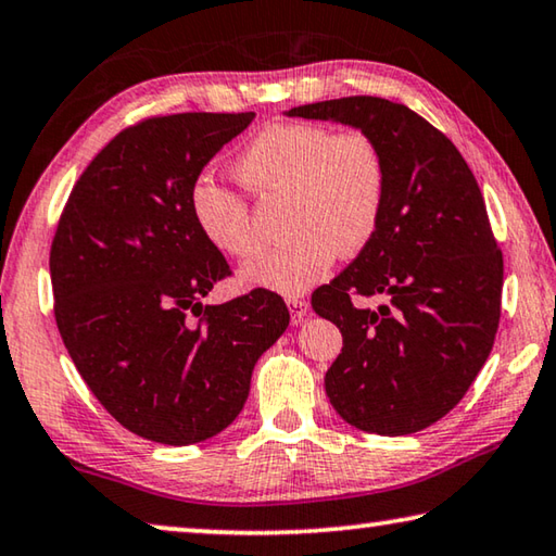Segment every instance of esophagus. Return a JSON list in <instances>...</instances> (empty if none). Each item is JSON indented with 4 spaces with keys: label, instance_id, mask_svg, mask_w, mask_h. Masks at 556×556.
<instances>
[{
    "label": "esophagus",
    "instance_id": "obj_1",
    "mask_svg": "<svg viewBox=\"0 0 556 556\" xmlns=\"http://www.w3.org/2000/svg\"><path fill=\"white\" fill-rule=\"evenodd\" d=\"M287 304H289V312H291V324H294V326L304 324V318L308 314V301L301 299V296H289Z\"/></svg>",
    "mask_w": 556,
    "mask_h": 556
}]
</instances>
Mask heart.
Returning <instances> with one entry per match:
<instances>
[{
	"instance_id": "heart-1",
	"label": "heart",
	"mask_w": 556,
	"mask_h": 556,
	"mask_svg": "<svg viewBox=\"0 0 556 556\" xmlns=\"http://www.w3.org/2000/svg\"><path fill=\"white\" fill-rule=\"evenodd\" d=\"M235 172L257 195H287V232L294 235L242 267L248 285L304 294L331 271L341 252L355 255L378 232L388 164L368 131L333 135L304 122L269 125L242 149ZM188 205L205 240L223 255L244 260L257 250L248 203L213 176L195 178Z\"/></svg>"
}]
</instances>
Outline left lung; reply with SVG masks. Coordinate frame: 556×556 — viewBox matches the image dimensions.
I'll return each instance as SVG.
<instances>
[{
	"label": "left lung",
	"mask_w": 556,
	"mask_h": 556,
	"mask_svg": "<svg viewBox=\"0 0 556 556\" xmlns=\"http://www.w3.org/2000/svg\"><path fill=\"white\" fill-rule=\"evenodd\" d=\"M287 117L375 137L388 164L378 232L312 306L343 333L326 394L348 425L402 437L456 407L491 355L501 321L503 255L464 156L417 112L382 98L301 105ZM353 295H382L378 309Z\"/></svg>",
	"instance_id": "left-lung-1"
}]
</instances>
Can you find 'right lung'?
<instances>
[{"instance_id": "1", "label": "right lung", "mask_w": 556, "mask_h": 556, "mask_svg": "<svg viewBox=\"0 0 556 556\" xmlns=\"http://www.w3.org/2000/svg\"><path fill=\"white\" fill-rule=\"evenodd\" d=\"M252 119L184 112L119 131L78 178L51 244L55 324L75 368L122 427L156 444H199L230 427L260 355L289 326L267 289L201 301L228 262L188 193Z\"/></svg>"}]
</instances>
